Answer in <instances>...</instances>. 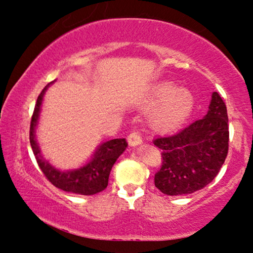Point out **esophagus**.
Returning <instances> with one entry per match:
<instances>
[{"label": "esophagus", "instance_id": "obj_1", "mask_svg": "<svg viewBox=\"0 0 253 253\" xmlns=\"http://www.w3.org/2000/svg\"><path fill=\"white\" fill-rule=\"evenodd\" d=\"M127 140H128V144L130 146H136V145L141 144V135L139 132H132L130 134L128 135V138H127Z\"/></svg>", "mask_w": 253, "mask_h": 253}]
</instances>
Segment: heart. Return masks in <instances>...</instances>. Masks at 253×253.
<instances>
[{
  "label": "heart",
  "mask_w": 253,
  "mask_h": 253,
  "mask_svg": "<svg viewBox=\"0 0 253 253\" xmlns=\"http://www.w3.org/2000/svg\"><path fill=\"white\" fill-rule=\"evenodd\" d=\"M147 106H155L150 121L157 129L175 128L190 115L194 96L188 89L176 88L171 82H161L152 86L146 97Z\"/></svg>",
  "instance_id": "b5f03b06"
}]
</instances>
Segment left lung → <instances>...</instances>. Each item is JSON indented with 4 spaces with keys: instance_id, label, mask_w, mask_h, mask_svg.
<instances>
[{
    "instance_id": "1",
    "label": "left lung",
    "mask_w": 253,
    "mask_h": 253,
    "mask_svg": "<svg viewBox=\"0 0 253 253\" xmlns=\"http://www.w3.org/2000/svg\"><path fill=\"white\" fill-rule=\"evenodd\" d=\"M228 140L227 108L214 91L205 118L153 140L162 151V167L155 175L156 188L171 196L203 189L225 163Z\"/></svg>"
}]
</instances>
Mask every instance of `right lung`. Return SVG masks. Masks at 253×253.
I'll list each match as a JSON object with an SVG mask.
<instances>
[{
	"mask_svg": "<svg viewBox=\"0 0 253 253\" xmlns=\"http://www.w3.org/2000/svg\"><path fill=\"white\" fill-rule=\"evenodd\" d=\"M47 86L48 85H46L38 96L30 127V143L36 156L37 163L46 178L59 189L69 191V193L80 194V195H94V194L100 193L108 185L109 173L113 165L121 153L126 150V139H113V140L103 143L95 152L91 161L80 169L72 171H59L54 169L47 162L43 161L36 141V126L39 119L42 96Z\"/></svg>",
	"mask_w": 253,
	"mask_h": 253,
	"instance_id": "right-lung-1",
	"label": "right lung"
}]
</instances>
